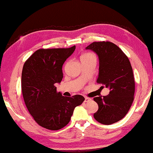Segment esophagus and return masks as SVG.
<instances>
[{"instance_id":"1","label":"esophagus","mask_w":153,"mask_h":153,"mask_svg":"<svg viewBox=\"0 0 153 153\" xmlns=\"http://www.w3.org/2000/svg\"><path fill=\"white\" fill-rule=\"evenodd\" d=\"M90 100H91V98H88V97H85V98H84V102H87L88 101H90Z\"/></svg>"}]
</instances>
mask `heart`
<instances>
[{
    "label": "heart",
    "instance_id": "1",
    "mask_svg": "<svg viewBox=\"0 0 153 153\" xmlns=\"http://www.w3.org/2000/svg\"><path fill=\"white\" fill-rule=\"evenodd\" d=\"M91 55H92L91 53H85L82 55V56H81V58H83V57H86V56H91Z\"/></svg>",
    "mask_w": 153,
    "mask_h": 153
}]
</instances>
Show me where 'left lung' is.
<instances>
[{
  "label": "left lung",
  "instance_id": "left-lung-1",
  "mask_svg": "<svg viewBox=\"0 0 153 153\" xmlns=\"http://www.w3.org/2000/svg\"><path fill=\"white\" fill-rule=\"evenodd\" d=\"M86 49L98 56L97 82L110 89L106 96L93 98L98 104V110L93 117L102 124H114L124 117L134 100L135 80L131 62L117 45L108 41L94 42Z\"/></svg>",
  "mask_w": 153,
  "mask_h": 153
}]
</instances>
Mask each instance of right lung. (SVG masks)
<instances>
[{
    "label": "right lung",
    "instance_id": "obj_1",
    "mask_svg": "<svg viewBox=\"0 0 153 153\" xmlns=\"http://www.w3.org/2000/svg\"><path fill=\"white\" fill-rule=\"evenodd\" d=\"M76 46L67 49H38L24 64L21 87L29 113L40 126L57 131L70 122L74 108L84 101L82 95L65 97L55 84L63 77L62 65Z\"/></svg>",
    "mask_w": 153,
    "mask_h": 153
}]
</instances>
